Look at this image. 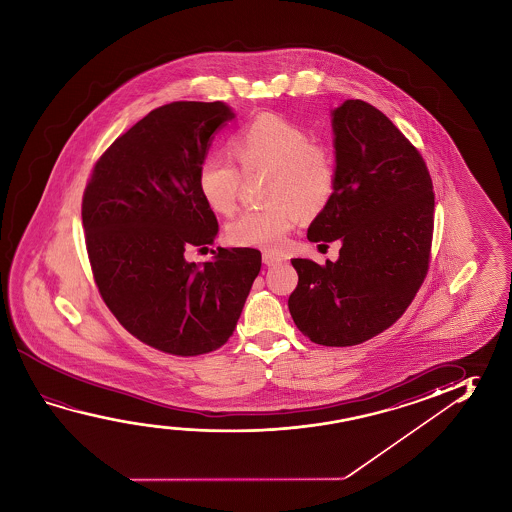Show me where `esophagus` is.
Returning a JSON list of instances; mask_svg holds the SVG:
<instances>
[{
  "mask_svg": "<svg viewBox=\"0 0 512 512\" xmlns=\"http://www.w3.org/2000/svg\"><path fill=\"white\" fill-rule=\"evenodd\" d=\"M282 257H278L275 253L264 252L262 253V262L266 264V266H275L278 262H282Z\"/></svg>",
  "mask_w": 512,
  "mask_h": 512,
  "instance_id": "obj_1",
  "label": "esophagus"
}]
</instances>
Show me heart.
<instances>
[{
	"label": "heart",
	"mask_w": 512,
	"mask_h": 512,
	"mask_svg": "<svg viewBox=\"0 0 512 512\" xmlns=\"http://www.w3.org/2000/svg\"><path fill=\"white\" fill-rule=\"evenodd\" d=\"M228 146L244 176L268 173L264 200L271 205L243 212L228 225L227 239L235 246L277 252L298 214L309 218L327 205L336 189L334 157L305 128L278 114L246 121L230 135ZM240 174L218 155L203 160L198 168L203 202L218 214H232L243 184Z\"/></svg>",
	"instance_id": "1"
}]
</instances>
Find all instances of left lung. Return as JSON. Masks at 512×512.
Here are the masks:
<instances>
[{
	"mask_svg": "<svg viewBox=\"0 0 512 512\" xmlns=\"http://www.w3.org/2000/svg\"><path fill=\"white\" fill-rule=\"evenodd\" d=\"M336 189L310 223L312 243L341 241L339 259H293L294 325L312 343L353 346L402 318L427 277L434 187L393 121L362 100L332 112Z\"/></svg>",
	"mask_w": 512,
	"mask_h": 512,
	"instance_id": "1",
	"label": "left lung"
}]
</instances>
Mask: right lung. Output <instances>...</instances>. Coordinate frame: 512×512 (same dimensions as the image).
<instances>
[{
    "instance_id": "add662e5",
    "label": "right lung",
    "mask_w": 512,
    "mask_h": 512,
    "mask_svg": "<svg viewBox=\"0 0 512 512\" xmlns=\"http://www.w3.org/2000/svg\"><path fill=\"white\" fill-rule=\"evenodd\" d=\"M234 112L221 101H173L119 135L94 164L82 200L85 246L103 302L139 341L194 357L234 334L259 250L218 248L212 262H187L207 248L218 219L198 191L212 135Z\"/></svg>"
}]
</instances>
